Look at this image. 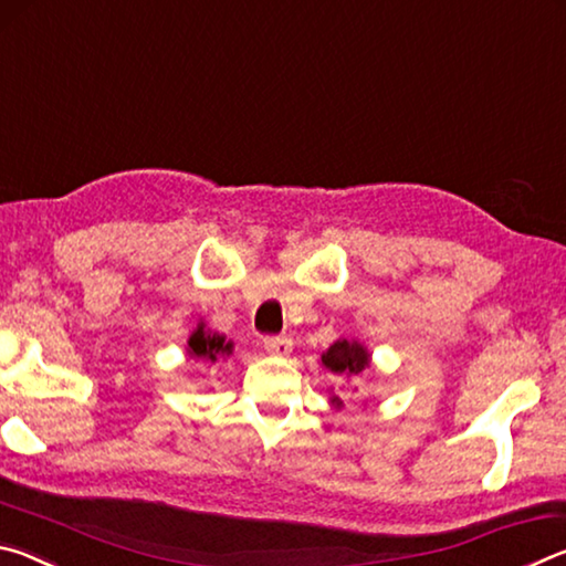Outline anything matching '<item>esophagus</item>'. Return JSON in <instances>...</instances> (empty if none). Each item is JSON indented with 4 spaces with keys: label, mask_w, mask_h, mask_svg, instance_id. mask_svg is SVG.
Instances as JSON below:
<instances>
[{
    "label": "esophagus",
    "mask_w": 566,
    "mask_h": 566,
    "mask_svg": "<svg viewBox=\"0 0 566 566\" xmlns=\"http://www.w3.org/2000/svg\"><path fill=\"white\" fill-rule=\"evenodd\" d=\"M264 349L272 354V357H290L292 354V342L286 337H266Z\"/></svg>",
    "instance_id": "obj_1"
}]
</instances>
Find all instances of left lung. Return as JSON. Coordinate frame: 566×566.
<instances>
[{
    "label": "left lung",
    "mask_w": 566,
    "mask_h": 566,
    "mask_svg": "<svg viewBox=\"0 0 566 566\" xmlns=\"http://www.w3.org/2000/svg\"><path fill=\"white\" fill-rule=\"evenodd\" d=\"M322 367L329 369L332 375H337L344 379V385H349L352 379L361 377L364 371L371 367V354L364 347L359 339H344L339 337L334 344H329V349L322 352ZM352 391H357V387H352ZM329 405L332 409H342L344 399L339 395H329Z\"/></svg>",
    "instance_id": "8db88e82"
}]
</instances>
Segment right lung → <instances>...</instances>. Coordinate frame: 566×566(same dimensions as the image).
<instances>
[{
  "instance_id": "right-lung-1",
  "label": "right lung",
  "mask_w": 566,
  "mask_h": 566,
  "mask_svg": "<svg viewBox=\"0 0 566 566\" xmlns=\"http://www.w3.org/2000/svg\"><path fill=\"white\" fill-rule=\"evenodd\" d=\"M187 357L195 361H205V364H217L222 357H229L234 352V342H227L224 334L212 332L205 324V319H199L197 329H191L189 339H187Z\"/></svg>"
}]
</instances>
